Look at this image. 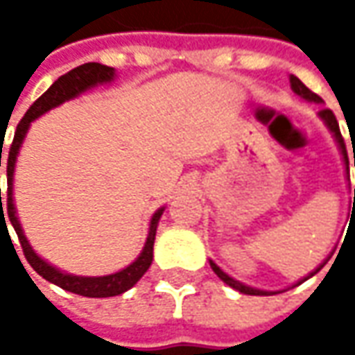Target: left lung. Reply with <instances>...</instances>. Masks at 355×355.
<instances>
[{
	"mask_svg": "<svg viewBox=\"0 0 355 355\" xmlns=\"http://www.w3.org/2000/svg\"><path fill=\"white\" fill-rule=\"evenodd\" d=\"M291 87H293V90L296 92V94H298V96L306 98V101H310V103H322L320 96H318L316 92H312V90L308 89L306 85H304V83H302L300 78H296L294 75H291ZM320 118L324 120V122H326V126L332 130V134H334L336 140H338V146H340V150H342V156H344V162H346V170H348V178H349V168H348L349 162H348V152H346V142H344V138H342V132H340V126H338V120H336L334 112H332L330 108H322ZM354 166H355V150H354ZM354 207H355V189H354ZM324 265H326V263H324ZM324 265L318 266V268H316L314 272H310V275H308L304 280H308L310 277H314V275H316V272H318V270H320ZM211 268H213V272H215V275H217L219 279L223 280L225 284H229L231 288L239 291V293L252 294V296H263V294H270V293H266V291H257V288H251V286H245L243 282H239V280L231 279V277H229V275H225V272H223V270H221L219 266L215 265V263H211ZM298 284H300V282H298Z\"/></svg>",
	"mask_w": 355,
	"mask_h": 355,
	"instance_id": "8db88e82",
	"label": "left lung"
}]
</instances>
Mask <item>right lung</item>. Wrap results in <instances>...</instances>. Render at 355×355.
<instances>
[{
  "label": "right lung",
  "mask_w": 355,
  "mask_h": 355,
  "mask_svg": "<svg viewBox=\"0 0 355 355\" xmlns=\"http://www.w3.org/2000/svg\"><path fill=\"white\" fill-rule=\"evenodd\" d=\"M114 76V69L112 67H106L101 62H85L80 67H76L73 71H69L67 75L59 76L47 92H43L37 101H35L29 110L25 112V116L21 118V122L17 124L15 130V136H13V142L9 146V154H7V215H9V221L15 229L17 237H19L21 249L23 254L27 259V263L33 266V270H37L41 277L57 286H61L62 291H69V293L80 294V296H89V298H106V296H116V294L126 293L128 288H132L138 280L142 279L144 272L150 268L152 265V259H154V239H156V227L159 217L164 209H157L152 217V223H150V233L146 239V245H144V251L140 252V257L126 268H122L120 272L114 275H108V277H73V275H67L57 270L55 266L47 265L41 257H37L35 251L31 249V245L27 243V239L23 235V229H21L19 221L15 217V205H13V170H15V159L19 154L21 142L29 130V124L33 122L35 118L41 116L43 112H47L51 108L59 106L69 98H75L76 94L85 92L90 87L98 85V83H108L112 80ZM0 166H1V150H0ZM0 207H1V189H0ZM1 221H6L3 217V207H1Z\"/></svg>",
  "instance_id": "right-lung-1"
}]
</instances>
